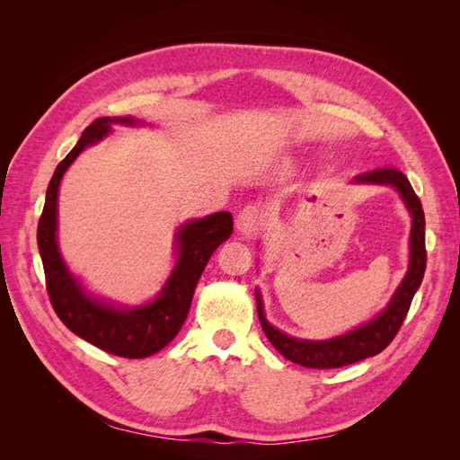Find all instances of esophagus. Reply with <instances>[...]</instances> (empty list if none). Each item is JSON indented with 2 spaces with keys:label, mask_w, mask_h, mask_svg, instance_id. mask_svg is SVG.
I'll use <instances>...</instances> for the list:
<instances>
[{
  "label": "esophagus",
  "mask_w": 460,
  "mask_h": 460,
  "mask_svg": "<svg viewBox=\"0 0 460 460\" xmlns=\"http://www.w3.org/2000/svg\"><path fill=\"white\" fill-rule=\"evenodd\" d=\"M264 225V211L261 205H245L242 211L235 217V230L242 232L243 235H252Z\"/></svg>",
  "instance_id": "esophagus-1"
}]
</instances>
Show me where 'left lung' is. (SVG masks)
Here are the masks:
<instances>
[{
	"label": "left lung",
	"instance_id": "8db88e82",
	"mask_svg": "<svg viewBox=\"0 0 460 460\" xmlns=\"http://www.w3.org/2000/svg\"><path fill=\"white\" fill-rule=\"evenodd\" d=\"M353 182L358 184H382L392 186L399 191V196L405 201L409 213L412 217L411 226V262L407 276L402 278L401 286L394 294L387 307L370 320L368 324L358 326L343 336L324 340V341H311V340H297L286 336L284 332L276 330L269 324L262 313V301L257 294V313L264 336L276 347V351L284 355L288 360L307 368H340L345 365L358 363V360L368 358L384 351L397 336V332L405 320L416 289L420 288L424 270H426V238H424V211L422 203L416 196L409 178L394 166H384V169H374L353 178Z\"/></svg>",
	"mask_w": 460,
	"mask_h": 460
}]
</instances>
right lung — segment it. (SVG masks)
<instances>
[{"instance_id": "obj_1", "label": "right lung", "mask_w": 460, "mask_h": 460, "mask_svg": "<svg viewBox=\"0 0 460 460\" xmlns=\"http://www.w3.org/2000/svg\"><path fill=\"white\" fill-rule=\"evenodd\" d=\"M140 124L127 119H95L80 136L73 151L55 169L46 205L38 222V249L46 272L48 296L61 323L78 338L100 349L124 358H144L171 343L188 316L193 291L205 264L215 249L230 238L234 220L228 211L190 220L176 234L178 261L155 301L140 307L120 309L88 296L75 276L68 272L58 247V191L65 171L84 151L111 132V124Z\"/></svg>"}]
</instances>
